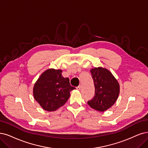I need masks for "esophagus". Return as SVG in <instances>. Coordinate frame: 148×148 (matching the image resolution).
Segmentation results:
<instances>
[{
  "instance_id": "esophagus-1",
  "label": "esophagus",
  "mask_w": 148,
  "mask_h": 148,
  "mask_svg": "<svg viewBox=\"0 0 148 148\" xmlns=\"http://www.w3.org/2000/svg\"><path fill=\"white\" fill-rule=\"evenodd\" d=\"M81 88H82V86H81V85H79V86H77V87H76V89H77V90H80L81 89Z\"/></svg>"
}]
</instances>
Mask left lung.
Segmentation results:
<instances>
[{
    "label": "left lung",
    "mask_w": 148,
    "mask_h": 148,
    "mask_svg": "<svg viewBox=\"0 0 148 148\" xmlns=\"http://www.w3.org/2000/svg\"><path fill=\"white\" fill-rule=\"evenodd\" d=\"M95 87V95L88 102L92 109L104 112L110 108L118 99L120 86L116 79L110 71L98 67L90 70Z\"/></svg>",
    "instance_id": "1"
}]
</instances>
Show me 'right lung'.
I'll list each match as a JSON object with an SVG mask.
<instances>
[{
    "label": "right lung",
    "instance_id": "obj_1",
    "mask_svg": "<svg viewBox=\"0 0 148 148\" xmlns=\"http://www.w3.org/2000/svg\"><path fill=\"white\" fill-rule=\"evenodd\" d=\"M62 69L50 68L43 72L33 88L35 101L45 110L56 111L66 102L70 92L75 89L71 86L69 78H64Z\"/></svg>",
    "mask_w": 148,
    "mask_h": 148
}]
</instances>
